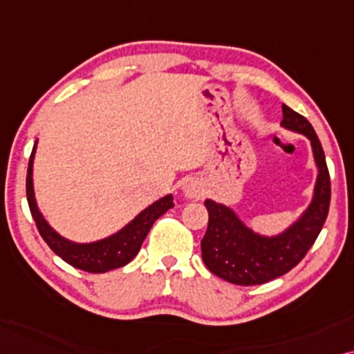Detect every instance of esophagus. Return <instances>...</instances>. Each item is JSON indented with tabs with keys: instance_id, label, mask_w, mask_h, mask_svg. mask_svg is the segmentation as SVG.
<instances>
[{
	"instance_id": "obj_1",
	"label": "esophagus",
	"mask_w": 354,
	"mask_h": 354,
	"mask_svg": "<svg viewBox=\"0 0 354 354\" xmlns=\"http://www.w3.org/2000/svg\"><path fill=\"white\" fill-rule=\"evenodd\" d=\"M183 192L187 197H197L202 194V185L194 178H187V180L183 183Z\"/></svg>"
}]
</instances>
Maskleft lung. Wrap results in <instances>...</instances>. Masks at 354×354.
Returning <instances> with one entry per match:
<instances>
[{
  "label": "left lung",
  "instance_id": "8db88e82",
  "mask_svg": "<svg viewBox=\"0 0 354 354\" xmlns=\"http://www.w3.org/2000/svg\"><path fill=\"white\" fill-rule=\"evenodd\" d=\"M281 128L309 139L317 167L313 199L298 218L277 234L252 230L230 205L205 199L209 226L202 238V259L216 277L234 285H261L285 275L303 261L325 223L330 205V176L313 124L283 105Z\"/></svg>",
  "mask_w": 354,
  "mask_h": 354
}]
</instances>
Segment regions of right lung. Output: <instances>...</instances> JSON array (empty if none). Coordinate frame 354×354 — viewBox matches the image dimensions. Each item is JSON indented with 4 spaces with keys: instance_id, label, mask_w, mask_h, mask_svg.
Segmentation results:
<instances>
[{
    "instance_id": "obj_1",
    "label": "right lung",
    "mask_w": 354,
    "mask_h": 354,
    "mask_svg": "<svg viewBox=\"0 0 354 354\" xmlns=\"http://www.w3.org/2000/svg\"><path fill=\"white\" fill-rule=\"evenodd\" d=\"M35 140L34 149L29 160V168H27V202H29L32 216H34L37 228L48 244L56 256H59L69 266L81 268L84 272L91 273H105L113 268H120L126 263L133 261L138 256L140 246H142L145 236H147L150 228L155 223V220L160 218L165 212L173 209V196L167 194L155 201L153 204L145 207L142 212H139L128 225L122 226L116 233L110 236L97 239L92 243H75L71 239L61 236L56 230L51 226L39 209L34 191V158L37 150Z\"/></svg>"
}]
</instances>
